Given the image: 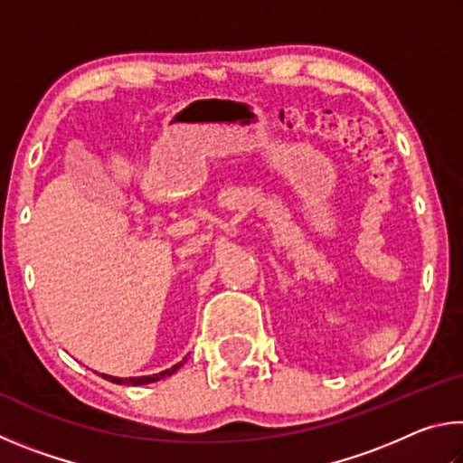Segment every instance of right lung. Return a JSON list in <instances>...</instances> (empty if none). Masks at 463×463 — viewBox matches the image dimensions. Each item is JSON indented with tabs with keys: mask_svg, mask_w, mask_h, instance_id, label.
Here are the masks:
<instances>
[{
	"mask_svg": "<svg viewBox=\"0 0 463 463\" xmlns=\"http://www.w3.org/2000/svg\"><path fill=\"white\" fill-rule=\"evenodd\" d=\"M184 364H185V359H184V362L175 364L174 367H169V370H163V372L153 373V375H138V378H116V375H108V373H101V378H106V380L114 382V383H122V386H143V383H153V382H159L163 378H167V375H174Z\"/></svg>",
	"mask_w": 463,
	"mask_h": 463,
	"instance_id": "obj_1",
	"label": "right lung"
}]
</instances>
